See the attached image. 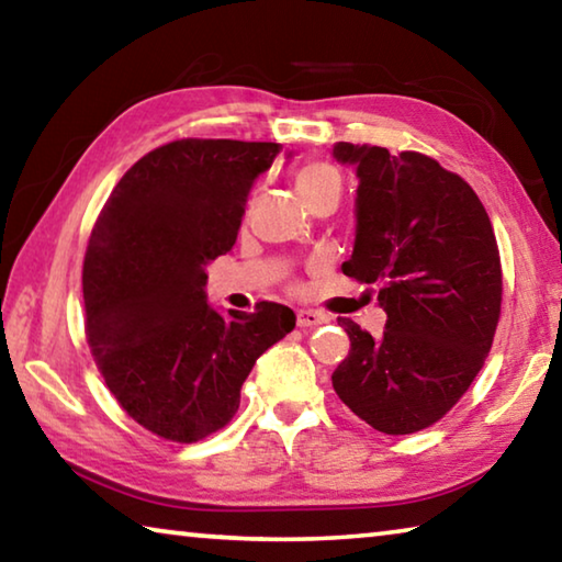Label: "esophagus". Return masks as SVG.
Wrapping results in <instances>:
<instances>
[{
    "mask_svg": "<svg viewBox=\"0 0 562 562\" xmlns=\"http://www.w3.org/2000/svg\"><path fill=\"white\" fill-rule=\"evenodd\" d=\"M322 322H325V317H322L319 312H315V310H300L297 312V327H302V329L317 327V325H322Z\"/></svg>",
    "mask_w": 562,
    "mask_h": 562,
    "instance_id": "1",
    "label": "esophagus"
}]
</instances>
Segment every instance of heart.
Here are the masks:
<instances>
[{
    "label": "heart",
    "instance_id": "1",
    "mask_svg": "<svg viewBox=\"0 0 562 562\" xmlns=\"http://www.w3.org/2000/svg\"><path fill=\"white\" fill-rule=\"evenodd\" d=\"M294 188L304 198V203H312L317 195L327 193V190H341V176L339 170L325 164V160H310V164H302L294 173Z\"/></svg>",
    "mask_w": 562,
    "mask_h": 562
}]
</instances>
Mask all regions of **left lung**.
I'll return each instance as SVG.
<instances>
[{
    "mask_svg": "<svg viewBox=\"0 0 562 562\" xmlns=\"http://www.w3.org/2000/svg\"><path fill=\"white\" fill-rule=\"evenodd\" d=\"M357 168V237L347 278L374 284L386 312L382 337L339 319L347 359L331 386L382 434L439 422L486 361L501 317V255L488 213L461 176L434 158L339 140Z\"/></svg>",
    "mask_w": 562,
    "mask_h": 562,
    "instance_id": "1",
    "label": "left lung"
}]
</instances>
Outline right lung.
<instances>
[{
	"label": "right lung",
	"instance_id": "obj_1",
	"mask_svg": "<svg viewBox=\"0 0 562 562\" xmlns=\"http://www.w3.org/2000/svg\"><path fill=\"white\" fill-rule=\"evenodd\" d=\"M280 144L180 138L133 164L93 225L83 258L87 339L133 422L193 443L231 422L255 361L294 329V312L213 310L205 265L240 231L255 178Z\"/></svg>",
	"mask_w": 562,
	"mask_h": 562
}]
</instances>
